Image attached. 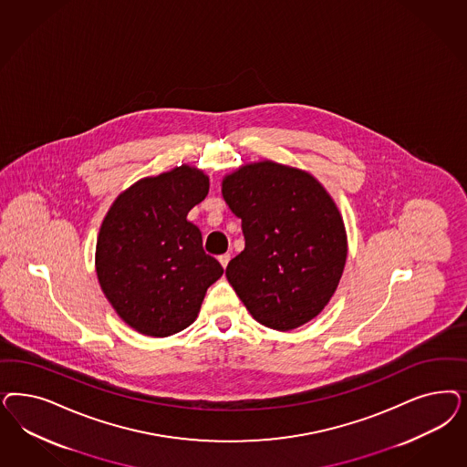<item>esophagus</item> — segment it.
<instances>
[{
  "mask_svg": "<svg viewBox=\"0 0 467 467\" xmlns=\"http://www.w3.org/2000/svg\"><path fill=\"white\" fill-rule=\"evenodd\" d=\"M218 261H220V265L226 268L228 266V263H230V254H222V256L218 257Z\"/></svg>",
  "mask_w": 467,
  "mask_h": 467,
  "instance_id": "esophagus-1",
  "label": "esophagus"
}]
</instances>
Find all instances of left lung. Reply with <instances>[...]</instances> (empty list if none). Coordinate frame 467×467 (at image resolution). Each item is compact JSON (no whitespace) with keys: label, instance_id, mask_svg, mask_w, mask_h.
<instances>
[{"label":"left lung","instance_id":"obj_1","mask_svg":"<svg viewBox=\"0 0 467 467\" xmlns=\"http://www.w3.org/2000/svg\"><path fill=\"white\" fill-rule=\"evenodd\" d=\"M222 194L245 239L226 280L251 317L278 331L317 317L347 261L344 218L323 183L301 168L261 160L226 173Z\"/></svg>","mask_w":467,"mask_h":467}]
</instances>
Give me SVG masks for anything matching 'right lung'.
Segmentation results:
<instances>
[{"mask_svg":"<svg viewBox=\"0 0 467 467\" xmlns=\"http://www.w3.org/2000/svg\"><path fill=\"white\" fill-rule=\"evenodd\" d=\"M210 191L197 166H175L125 189L106 213L96 242V275L117 315L148 337H168L196 321L222 265L204 253L187 220Z\"/></svg>","mask_w":467,"mask_h":467,"instance_id":"add662e5","label":"right lung"}]
</instances>
